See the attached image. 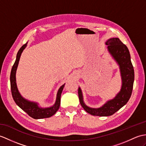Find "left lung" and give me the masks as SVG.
I'll return each instance as SVG.
<instances>
[{"label":"left lung","mask_w":146,"mask_h":146,"mask_svg":"<svg viewBox=\"0 0 146 146\" xmlns=\"http://www.w3.org/2000/svg\"><path fill=\"white\" fill-rule=\"evenodd\" d=\"M108 50L119 66L122 79V86L120 91L113 100L108 101L103 106L92 108L87 106L84 103L82 91L78 88L80 102L88 113L93 116H111L126 104L129 100L133 88L134 71L131 61V56L127 47L118 38H112L106 42Z\"/></svg>","instance_id":"obj_1"}]
</instances>
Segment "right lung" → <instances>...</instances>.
Returning a JSON list of instances; mask_svg holds the SVG:
<instances>
[{"label": "right lung", "mask_w": 146, "mask_h": 146, "mask_svg": "<svg viewBox=\"0 0 146 146\" xmlns=\"http://www.w3.org/2000/svg\"><path fill=\"white\" fill-rule=\"evenodd\" d=\"M27 43L24 44L21 48H20L19 52L17 54V57L15 62L13 64L12 68L11 73V76H10V81H11V92L13 99L14 100L15 103L21 108V109L24 111L25 113L29 114V116L32 117L34 119H43V118H47L52 116L53 115L55 114L56 111L58 110L60 105V98L61 94H62V91L65 84H64L61 86L56 94V99L55 103L52 106L49 108H42L38 106V104L32 101H29L23 98L21 94H20L18 90L17 86L16 83V71L19 65V62L20 60V56L22 52L25 48L27 46Z\"/></svg>", "instance_id": "add662e5"}]
</instances>
